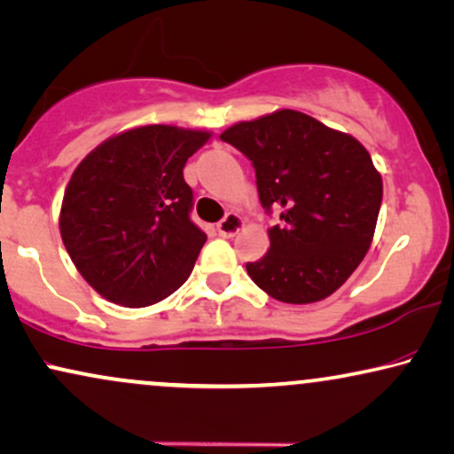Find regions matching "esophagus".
Instances as JSON below:
<instances>
[{
	"mask_svg": "<svg viewBox=\"0 0 454 454\" xmlns=\"http://www.w3.org/2000/svg\"><path fill=\"white\" fill-rule=\"evenodd\" d=\"M243 226H245L243 217H240L239 214H234V211H228L226 217L217 223V232H220L222 237H234V234H237Z\"/></svg>",
	"mask_w": 454,
	"mask_h": 454,
	"instance_id": "esophagus-1",
	"label": "esophagus"
}]
</instances>
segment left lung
Masks as SVG:
<instances>
[{"label": "left lung", "mask_w": 454, "mask_h": 454, "mask_svg": "<svg viewBox=\"0 0 454 454\" xmlns=\"http://www.w3.org/2000/svg\"><path fill=\"white\" fill-rule=\"evenodd\" d=\"M254 163L262 207L280 209L270 249L247 263L274 300L314 303L335 294L369 251L383 182L356 137L280 108L220 136Z\"/></svg>", "instance_id": "8db88e82"}]
</instances>
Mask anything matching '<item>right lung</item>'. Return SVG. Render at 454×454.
Instances as JSON below:
<instances>
[{"label": "right lung", "instance_id": "right-lung-1", "mask_svg": "<svg viewBox=\"0 0 454 454\" xmlns=\"http://www.w3.org/2000/svg\"><path fill=\"white\" fill-rule=\"evenodd\" d=\"M209 137L205 129L142 125L108 137L73 171L60 237L105 300L146 308L191 277L207 234L191 222L184 165Z\"/></svg>", "mask_w": 454, "mask_h": 454}]
</instances>
